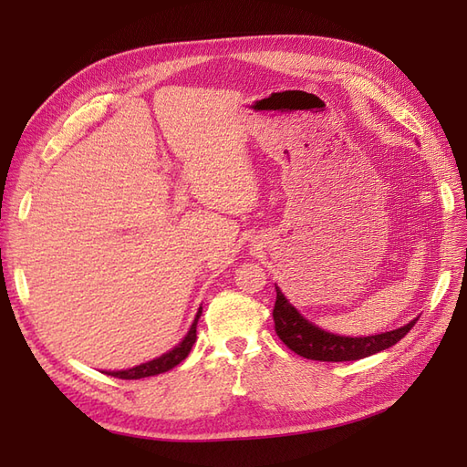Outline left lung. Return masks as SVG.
I'll use <instances>...</instances> for the list:
<instances>
[{"label": "left lung", "mask_w": 467, "mask_h": 467, "mask_svg": "<svg viewBox=\"0 0 467 467\" xmlns=\"http://www.w3.org/2000/svg\"><path fill=\"white\" fill-rule=\"evenodd\" d=\"M273 317L275 331L282 343L290 350H294L296 355L321 362H347L376 355V352L386 350L395 343H400L417 323V319H413L400 329L370 337H343L327 333L325 329H319L312 321H307L298 309L286 300V296L280 292L278 286Z\"/></svg>", "instance_id": "1"}]
</instances>
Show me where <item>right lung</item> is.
I'll return each instance as SVG.
<instances>
[{"label":"right lung","mask_w":467,"mask_h":467,"mask_svg":"<svg viewBox=\"0 0 467 467\" xmlns=\"http://www.w3.org/2000/svg\"><path fill=\"white\" fill-rule=\"evenodd\" d=\"M202 314V307H199V314H196L192 325L189 333L185 335V338L173 348L165 352V355H161L160 358H153L150 362H144L140 366H134V368H129V370H117V372H107L109 376H115V378H120V379H140V378H150V376H158V374H163L167 370L175 368L177 364H181L182 360H185L189 357V352L196 341V323H199V317Z\"/></svg>","instance_id":"right-lung-1"}]
</instances>
